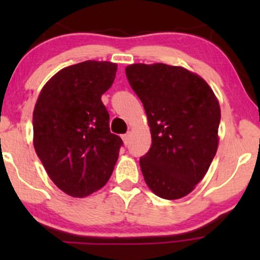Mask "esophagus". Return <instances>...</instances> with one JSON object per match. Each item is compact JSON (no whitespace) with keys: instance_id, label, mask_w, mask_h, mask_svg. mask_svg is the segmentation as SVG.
Masks as SVG:
<instances>
[{"instance_id":"esophagus-1","label":"esophagus","mask_w":260,"mask_h":260,"mask_svg":"<svg viewBox=\"0 0 260 260\" xmlns=\"http://www.w3.org/2000/svg\"><path fill=\"white\" fill-rule=\"evenodd\" d=\"M129 138H131V134L129 133H126V134H123V136H122V140H123V143L124 144H128V143H129Z\"/></svg>"}]
</instances>
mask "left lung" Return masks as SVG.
Segmentation results:
<instances>
[{
  "label": "left lung",
  "instance_id": "8db88e82",
  "mask_svg": "<svg viewBox=\"0 0 260 260\" xmlns=\"http://www.w3.org/2000/svg\"><path fill=\"white\" fill-rule=\"evenodd\" d=\"M126 76L150 127L151 147L139 160L145 183L160 198H183L203 180L219 147L217 98L201 76L180 66L134 63Z\"/></svg>",
  "mask_w": 260,
  "mask_h": 260
}]
</instances>
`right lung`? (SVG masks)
I'll return each mask as SVG.
<instances>
[{
	"instance_id": "right-lung-1",
	"label": "right lung",
	"mask_w": 260,
	"mask_h": 260,
	"mask_svg": "<svg viewBox=\"0 0 260 260\" xmlns=\"http://www.w3.org/2000/svg\"><path fill=\"white\" fill-rule=\"evenodd\" d=\"M117 64L84 61L58 71L43 86L32 112V144L53 183L84 198L111 177L122 139L110 132L101 95Z\"/></svg>"
}]
</instances>
